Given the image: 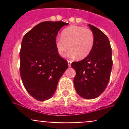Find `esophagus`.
<instances>
[{
  "mask_svg": "<svg viewBox=\"0 0 129 129\" xmlns=\"http://www.w3.org/2000/svg\"><path fill=\"white\" fill-rule=\"evenodd\" d=\"M67 62H68V65H69V67H71V63H72V61L71 60H67Z\"/></svg>",
  "mask_w": 129,
  "mask_h": 129,
  "instance_id": "1",
  "label": "esophagus"
}]
</instances>
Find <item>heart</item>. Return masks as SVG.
Returning <instances> with one entry per match:
<instances>
[{"label":"heart","mask_w":129,"mask_h":129,"mask_svg":"<svg viewBox=\"0 0 129 129\" xmlns=\"http://www.w3.org/2000/svg\"><path fill=\"white\" fill-rule=\"evenodd\" d=\"M94 40V34L91 29L72 25L62 30L61 37L55 40V47L61 57L66 56L70 49L71 57L77 55L79 58H84L90 53Z\"/></svg>","instance_id":"heart-1"}]
</instances>
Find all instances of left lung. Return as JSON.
Returning <instances> with one entry per match:
<instances>
[{"instance_id": "left-lung-1", "label": "left lung", "mask_w": 129, "mask_h": 129, "mask_svg": "<svg viewBox=\"0 0 129 129\" xmlns=\"http://www.w3.org/2000/svg\"><path fill=\"white\" fill-rule=\"evenodd\" d=\"M94 34V44L90 53L71 66L76 72L74 84L80 96L93 99L102 94L110 80L112 68V48L106 35L101 30L89 25Z\"/></svg>"}]
</instances>
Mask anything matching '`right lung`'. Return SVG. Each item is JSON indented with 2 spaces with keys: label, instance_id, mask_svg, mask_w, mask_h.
<instances>
[{
  "label": "right lung",
  "instance_id": "obj_1",
  "mask_svg": "<svg viewBox=\"0 0 129 129\" xmlns=\"http://www.w3.org/2000/svg\"><path fill=\"white\" fill-rule=\"evenodd\" d=\"M68 23L42 22L23 37L20 50V73L24 87L37 101L49 99L58 80L68 68V62L57 52L58 31Z\"/></svg>",
  "mask_w": 129,
  "mask_h": 129
}]
</instances>
